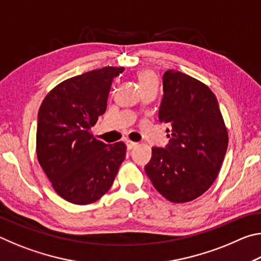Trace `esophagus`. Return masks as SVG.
<instances>
[{"label":"esophagus","instance_id":"1","mask_svg":"<svg viewBox=\"0 0 261 261\" xmlns=\"http://www.w3.org/2000/svg\"><path fill=\"white\" fill-rule=\"evenodd\" d=\"M137 145V143L135 141H131V140H126V148L127 149H132Z\"/></svg>","mask_w":261,"mask_h":261}]
</instances>
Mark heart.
<instances>
[{
    "mask_svg": "<svg viewBox=\"0 0 261 261\" xmlns=\"http://www.w3.org/2000/svg\"><path fill=\"white\" fill-rule=\"evenodd\" d=\"M138 82L141 90L151 86H158L156 74L152 70H143L138 73Z\"/></svg>",
    "mask_w": 261,
    "mask_h": 261,
    "instance_id": "heart-1",
    "label": "heart"
}]
</instances>
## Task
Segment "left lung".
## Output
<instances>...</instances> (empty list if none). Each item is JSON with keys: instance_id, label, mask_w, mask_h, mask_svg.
Masks as SVG:
<instances>
[{"instance_id": "left-lung-1", "label": "left lung", "mask_w": 261, "mask_h": 261, "mask_svg": "<svg viewBox=\"0 0 261 261\" xmlns=\"http://www.w3.org/2000/svg\"><path fill=\"white\" fill-rule=\"evenodd\" d=\"M159 120L171 125L166 148L153 147L146 167L153 187L171 202L200 197L219 175L228 147V131L211 88L177 70L162 78Z\"/></svg>"}]
</instances>
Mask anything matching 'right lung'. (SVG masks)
Listing matches in <instances>:
<instances>
[{"mask_svg": "<svg viewBox=\"0 0 261 261\" xmlns=\"http://www.w3.org/2000/svg\"><path fill=\"white\" fill-rule=\"evenodd\" d=\"M124 68L105 67L60 83L38 114L37 156L60 197L76 205L99 200L125 159L123 141L112 145L91 131L107 108L114 77Z\"/></svg>", "mask_w": 261, "mask_h": 261, "instance_id": "1", "label": "right lung"}]
</instances>
